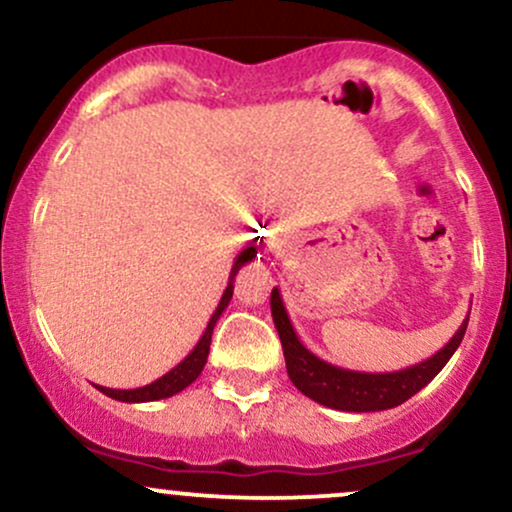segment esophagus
Returning <instances> with one entry per match:
<instances>
[{"label":"esophagus","mask_w":512,"mask_h":512,"mask_svg":"<svg viewBox=\"0 0 512 512\" xmlns=\"http://www.w3.org/2000/svg\"><path fill=\"white\" fill-rule=\"evenodd\" d=\"M279 243H281V233L279 231L269 233V248H279Z\"/></svg>","instance_id":"1"}]
</instances>
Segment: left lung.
<instances>
[{
  "mask_svg": "<svg viewBox=\"0 0 512 512\" xmlns=\"http://www.w3.org/2000/svg\"><path fill=\"white\" fill-rule=\"evenodd\" d=\"M272 317L281 346H284L291 383L313 402L339 411H383L407 402L416 392L424 390L450 361V356L462 342L464 332H467L469 322V317H464L455 337L431 358L416 363V366L395 370V373H358V370L332 366V363L317 358L310 349H305L296 330H293L279 289H272Z\"/></svg>",
  "mask_w": 512,
  "mask_h": 512,
  "instance_id": "8db88e82",
  "label": "left lung"
}]
</instances>
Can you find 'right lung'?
I'll list each match as a JSON object with an SVG mask.
<instances>
[{
    "mask_svg": "<svg viewBox=\"0 0 512 512\" xmlns=\"http://www.w3.org/2000/svg\"><path fill=\"white\" fill-rule=\"evenodd\" d=\"M252 257H257L255 245L245 248L236 257V262H233V269H231V276H228V286H226V291H223V296H221V301H219V308H216L214 315H211L207 330H204L202 339H199L195 349H192L190 354L182 358L178 366H175L173 370H168L166 375H161V378L154 380V383H149V385H144V387H137V390H113V387L96 385L98 390H101L103 395L117 399V402L137 404V402H156V399L173 397V395H178V392L185 390L187 385L195 383V380L199 378V373H202L204 363H207L209 344H211V332H214L216 320H219L223 310H226V305L231 303V298H233V279H236L238 269L243 267L245 262H252Z\"/></svg>",
    "mask_w": 512,
    "mask_h": 512,
    "instance_id": "right-lung-1",
    "label": "right lung"
}]
</instances>
